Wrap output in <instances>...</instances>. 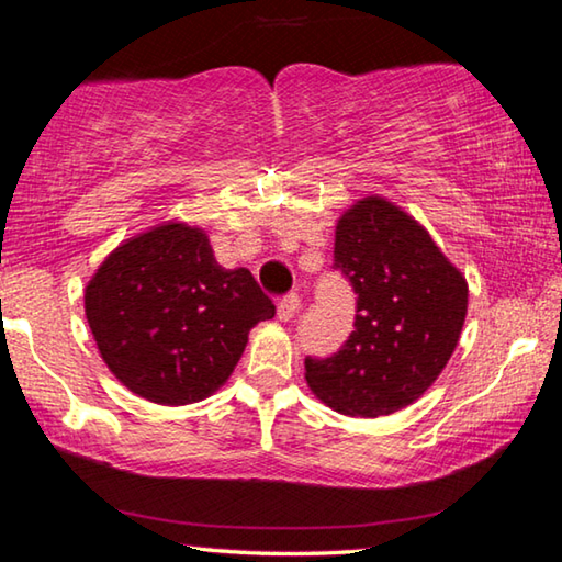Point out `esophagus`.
Returning a JSON list of instances; mask_svg holds the SVG:
<instances>
[{
	"label": "esophagus",
	"instance_id": "1",
	"mask_svg": "<svg viewBox=\"0 0 562 562\" xmlns=\"http://www.w3.org/2000/svg\"><path fill=\"white\" fill-rule=\"evenodd\" d=\"M300 312V297L297 294H288L278 302V319L280 322H290L294 315Z\"/></svg>",
	"mask_w": 562,
	"mask_h": 562
}]
</instances>
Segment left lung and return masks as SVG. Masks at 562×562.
Masks as SVG:
<instances>
[{"instance_id": "1", "label": "left lung", "mask_w": 562, "mask_h": 562, "mask_svg": "<svg viewBox=\"0 0 562 562\" xmlns=\"http://www.w3.org/2000/svg\"><path fill=\"white\" fill-rule=\"evenodd\" d=\"M335 265L357 297V319L335 357L304 359L319 402L376 418L414 404L459 345L469 282L404 207L367 195L339 215Z\"/></svg>"}]
</instances>
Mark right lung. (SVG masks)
I'll return each instance as SVG.
<instances>
[{
    "label": "right lung",
    "instance_id": "1",
    "mask_svg": "<svg viewBox=\"0 0 562 562\" xmlns=\"http://www.w3.org/2000/svg\"><path fill=\"white\" fill-rule=\"evenodd\" d=\"M101 359L140 398L186 406L215 394L274 304L245 268L217 265L203 227L166 221L111 250L83 290Z\"/></svg>",
    "mask_w": 562,
    "mask_h": 562
}]
</instances>
